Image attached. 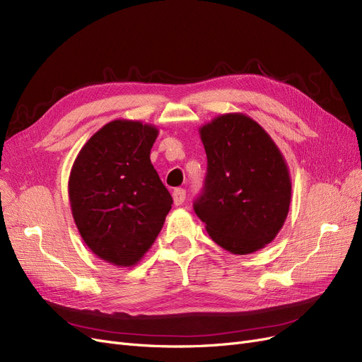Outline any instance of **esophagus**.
<instances>
[{"label":"esophagus","mask_w":362,"mask_h":362,"mask_svg":"<svg viewBox=\"0 0 362 362\" xmlns=\"http://www.w3.org/2000/svg\"><path fill=\"white\" fill-rule=\"evenodd\" d=\"M172 196H173L175 205H181L185 201V190L184 189H175Z\"/></svg>","instance_id":"obj_1"}]
</instances>
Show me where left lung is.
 Instances as JSON below:
<instances>
[{"mask_svg":"<svg viewBox=\"0 0 362 362\" xmlns=\"http://www.w3.org/2000/svg\"><path fill=\"white\" fill-rule=\"evenodd\" d=\"M208 160L194 213L213 242L235 255L266 247L286 222L291 178L282 152L254 119L226 113L199 128Z\"/></svg>","mask_w":362,"mask_h":362,"instance_id":"left-lung-1","label":"left lung"}]
</instances>
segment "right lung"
<instances>
[{
    "label": "right lung",
    "mask_w": 362,
    "mask_h": 362,
    "mask_svg": "<svg viewBox=\"0 0 362 362\" xmlns=\"http://www.w3.org/2000/svg\"><path fill=\"white\" fill-rule=\"evenodd\" d=\"M158 128L116 119L86 141L69 175L76 228L93 254L117 267L144 258L172 208V196L151 163Z\"/></svg>",
    "instance_id": "1"
}]
</instances>
